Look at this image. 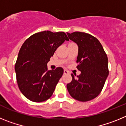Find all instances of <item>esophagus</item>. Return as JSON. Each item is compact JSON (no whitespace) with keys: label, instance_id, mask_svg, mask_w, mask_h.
<instances>
[{"label":"esophagus","instance_id":"1","mask_svg":"<svg viewBox=\"0 0 126 126\" xmlns=\"http://www.w3.org/2000/svg\"><path fill=\"white\" fill-rule=\"evenodd\" d=\"M69 72L67 70H65V69L64 70V74H69Z\"/></svg>","mask_w":126,"mask_h":126}]
</instances>
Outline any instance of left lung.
Here are the masks:
<instances>
[{
	"label": "left lung",
	"instance_id": "1",
	"mask_svg": "<svg viewBox=\"0 0 126 126\" xmlns=\"http://www.w3.org/2000/svg\"><path fill=\"white\" fill-rule=\"evenodd\" d=\"M70 40L78 45L77 69L79 76L71 74L73 79L67 84L69 93L73 98L87 102L98 96L109 75L108 58L97 38L84 32L67 33Z\"/></svg>",
	"mask_w": 126,
	"mask_h": 126
}]
</instances>
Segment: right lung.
<instances>
[{"instance_id": "right-lung-1", "label": "right lung", "mask_w": 126, "mask_h": 126, "mask_svg": "<svg viewBox=\"0 0 126 126\" xmlns=\"http://www.w3.org/2000/svg\"><path fill=\"white\" fill-rule=\"evenodd\" d=\"M65 40L69 38L64 32L44 31L30 36L21 46L15 71L19 88L28 100L42 102L52 95L64 69L48 70L47 64Z\"/></svg>"}]
</instances>
